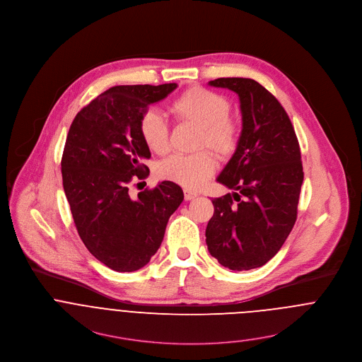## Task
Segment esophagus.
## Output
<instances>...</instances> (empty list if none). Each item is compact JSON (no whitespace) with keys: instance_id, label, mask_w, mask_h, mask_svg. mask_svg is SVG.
Here are the masks:
<instances>
[{"instance_id":"esophagus-1","label":"esophagus","mask_w":362,"mask_h":362,"mask_svg":"<svg viewBox=\"0 0 362 362\" xmlns=\"http://www.w3.org/2000/svg\"><path fill=\"white\" fill-rule=\"evenodd\" d=\"M184 197H185V200H192L197 197V192L191 191V189H184Z\"/></svg>"}]
</instances>
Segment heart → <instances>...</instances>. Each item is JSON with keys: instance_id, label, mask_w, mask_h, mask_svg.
<instances>
[{"instance_id": "obj_1", "label": "heart", "mask_w": 362, "mask_h": 362, "mask_svg": "<svg viewBox=\"0 0 362 362\" xmlns=\"http://www.w3.org/2000/svg\"><path fill=\"white\" fill-rule=\"evenodd\" d=\"M170 110L180 123L199 129L197 148H210L220 158H230L239 144V124L230 116V100L203 87H192L170 103ZM139 132L145 145L158 155L170 148V132L163 117L155 110H145L139 119ZM216 171V160L207 151L195 155H173L158 167L160 178L184 188L197 189Z\"/></svg>"}]
</instances>
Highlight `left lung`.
Returning a JSON list of instances; mask_svg holds the SVG:
<instances>
[{
    "mask_svg": "<svg viewBox=\"0 0 362 362\" xmlns=\"http://www.w3.org/2000/svg\"><path fill=\"white\" fill-rule=\"evenodd\" d=\"M209 84L238 94L242 132L217 177L235 192L211 200L206 243L221 265L247 271L269 262L296 223L304 178L300 146L288 113L256 80L221 77Z\"/></svg>",
    "mask_w": 362,
    "mask_h": 362,
    "instance_id": "1",
    "label": "left lung"
}]
</instances>
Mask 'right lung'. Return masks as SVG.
I'll return each instance as SVG.
<instances>
[{"instance_id": "obj_1", "label": "right lung", "mask_w": 362, "mask_h": 362, "mask_svg": "<svg viewBox=\"0 0 362 362\" xmlns=\"http://www.w3.org/2000/svg\"><path fill=\"white\" fill-rule=\"evenodd\" d=\"M175 88V83L112 87L76 115L66 136L61 165L74 226L88 252L119 272L149 263L184 200L181 187L171 181L138 197L129 192L132 181L149 174L142 162L151 151L139 119Z\"/></svg>"}]
</instances>
